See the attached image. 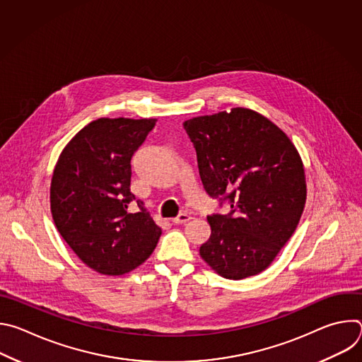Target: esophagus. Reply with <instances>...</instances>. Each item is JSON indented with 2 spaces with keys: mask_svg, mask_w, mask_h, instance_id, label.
I'll return each instance as SVG.
<instances>
[{
  "mask_svg": "<svg viewBox=\"0 0 362 362\" xmlns=\"http://www.w3.org/2000/svg\"><path fill=\"white\" fill-rule=\"evenodd\" d=\"M190 219H192V218H190V215H189V214L182 212V214H179L176 218H173V219H172V222H173V223H176V225H182V223L189 222Z\"/></svg>",
  "mask_w": 362,
  "mask_h": 362,
  "instance_id": "obj_1",
  "label": "esophagus"
}]
</instances>
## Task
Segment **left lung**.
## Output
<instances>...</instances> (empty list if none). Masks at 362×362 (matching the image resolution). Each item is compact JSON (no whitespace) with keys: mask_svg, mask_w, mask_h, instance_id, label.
Returning a JSON list of instances; mask_svg holds the SVG:
<instances>
[{"mask_svg":"<svg viewBox=\"0 0 362 362\" xmlns=\"http://www.w3.org/2000/svg\"><path fill=\"white\" fill-rule=\"evenodd\" d=\"M203 187L228 215L208 216L202 259L226 279L265 271L295 232L306 200L305 172L289 137L271 120L235 107L186 120Z\"/></svg>","mask_w":362,"mask_h":362,"instance_id":"left-lung-1","label":"left lung"}]
</instances>
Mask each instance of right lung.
I'll return each instance as SVG.
<instances>
[{
    "instance_id": "1",
    "label": "right lung",
    "mask_w": 362,
    "mask_h": 362,
    "mask_svg": "<svg viewBox=\"0 0 362 362\" xmlns=\"http://www.w3.org/2000/svg\"><path fill=\"white\" fill-rule=\"evenodd\" d=\"M156 119H97L64 147L49 187L54 223L80 259L103 275L141 265L162 229L130 192L132 158ZM136 201V214L129 211Z\"/></svg>"
}]
</instances>
